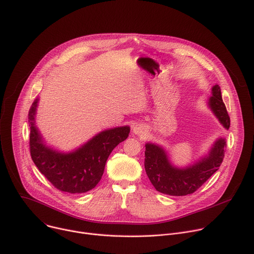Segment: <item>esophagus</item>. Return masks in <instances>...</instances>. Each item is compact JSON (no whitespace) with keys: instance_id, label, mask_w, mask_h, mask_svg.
<instances>
[{"instance_id":"34e87169","label":"esophagus","mask_w":254,"mask_h":254,"mask_svg":"<svg viewBox=\"0 0 254 254\" xmlns=\"http://www.w3.org/2000/svg\"><path fill=\"white\" fill-rule=\"evenodd\" d=\"M133 131H134L135 133H139V132H141V127L135 126V127H133Z\"/></svg>"}]
</instances>
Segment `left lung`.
<instances>
[{"instance_id":"left-lung-1","label":"left lung","mask_w":254,"mask_h":254,"mask_svg":"<svg viewBox=\"0 0 254 254\" xmlns=\"http://www.w3.org/2000/svg\"><path fill=\"white\" fill-rule=\"evenodd\" d=\"M209 106L225 128L230 127V118L222 100L219 85L212 88ZM226 141L219 138L211 149L208 157L187 169L174 168L165 151L154 143H147L144 151V169L157 191L170 196H185L196 192L219 169L223 162Z\"/></svg>"}]
</instances>
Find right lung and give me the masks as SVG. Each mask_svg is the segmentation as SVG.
I'll return each mask as SVG.
<instances>
[{"label": "right lung", "mask_w": 254, "mask_h": 254, "mask_svg": "<svg viewBox=\"0 0 254 254\" xmlns=\"http://www.w3.org/2000/svg\"><path fill=\"white\" fill-rule=\"evenodd\" d=\"M38 99L29 112L31 158L49 182L59 191L81 194L93 189L100 181L106 160L113 150L129 133L128 127L104 130L83 147L70 154L47 148L35 127L34 117Z\"/></svg>", "instance_id": "1"}]
</instances>
